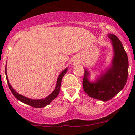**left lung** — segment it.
<instances>
[{
  "instance_id": "8db88e82",
  "label": "left lung",
  "mask_w": 135,
  "mask_h": 135,
  "mask_svg": "<svg viewBox=\"0 0 135 135\" xmlns=\"http://www.w3.org/2000/svg\"><path fill=\"white\" fill-rule=\"evenodd\" d=\"M108 37L114 49L110 67L94 82L89 80L90 74L85 69L83 81L84 91L89 97L103 102L112 99L123 89L128 79L129 67L128 56L121 42L114 34H108Z\"/></svg>"
}]
</instances>
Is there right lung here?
Instances as JSON below:
<instances>
[{
	"label": "right lung",
	"instance_id": "right-lung-1",
	"mask_svg": "<svg viewBox=\"0 0 135 135\" xmlns=\"http://www.w3.org/2000/svg\"><path fill=\"white\" fill-rule=\"evenodd\" d=\"M68 69L66 68L62 72L60 73V74L59 75L58 77V80H57L56 85L55 89H54V91L49 94V96H47V97L45 98L44 99H40V100H33V99L28 98H27L24 96L21 95V94H20L19 93L16 92L15 89L12 88L11 85L9 83L8 77H7V71H6V69H5V73H6V79H7V84H8L9 89H10L11 91L12 92V93L13 94V95L16 97V99H18V100L21 101L23 103H25V104L30 105V106L33 107L35 108H42L44 107L47 106V105H49V103L51 102L52 100H55L56 98L57 97L58 94H59V92H60V87H61V80H62V79L63 76H64L65 74H66V72H67Z\"/></svg>",
	"mask_w": 135,
	"mask_h": 135
}]
</instances>
